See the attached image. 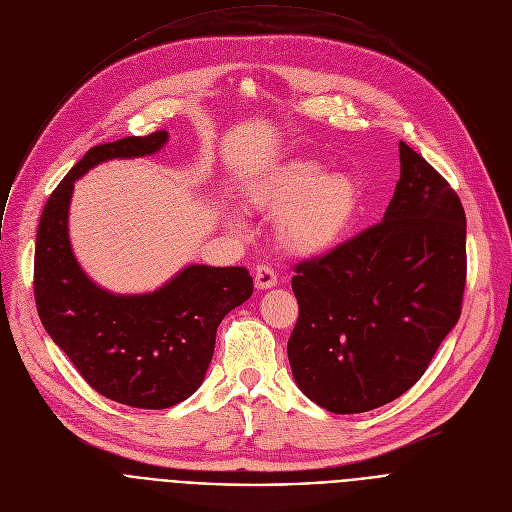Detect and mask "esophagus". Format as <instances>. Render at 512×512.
<instances>
[{
    "instance_id": "obj_1",
    "label": "esophagus",
    "mask_w": 512,
    "mask_h": 512,
    "mask_svg": "<svg viewBox=\"0 0 512 512\" xmlns=\"http://www.w3.org/2000/svg\"><path fill=\"white\" fill-rule=\"evenodd\" d=\"M277 285V275L269 265L255 267V287L257 289H271Z\"/></svg>"
}]
</instances>
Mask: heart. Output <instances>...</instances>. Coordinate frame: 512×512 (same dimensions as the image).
Returning a JSON list of instances; mask_svg holds the SVG:
<instances>
[{
	"mask_svg": "<svg viewBox=\"0 0 512 512\" xmlns=\"http://www.w3.org/2000/svg\"><path fill=\"white\" fill-rule=\"evenodd\" d=\"M245 206L273 214V239L291 257L312 259L332 251L350 231L360 208V186L344 172H318V164L291 160L243 192ZM241 229L243 218L227 214Z\"/></svg>",
	"mask_w": 512,
	"mask_h": 512,
	"instance_id": "1",
	"label": "heart"
}]
</instances>
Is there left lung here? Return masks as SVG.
Wrapping results in <instances>:
<instances>
[{
	"label": "left lung",
	"instance_id": "left-lung-1",
	"mask_svg": "<svg viewBox=\"0 0 512 512\" xmlns=\"http://www.w3.org/2000/svg\"><path fill=\"white\" fill-rule=\"evenodd\" d=\"M383 221L296 265L298 324L287 358L300 391L332 413H364L409 391L458 324L466 214L405 141Z\"/></svg>",
	"mask_w": 512,
	"mask_h": 512
}]
</instances>
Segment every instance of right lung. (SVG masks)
Wrapping results in <instances>:
<instances>
[{
    "instance_id": "obj_1",
    "label": "right lung",
    "mask_w": 512,
    "mask_h": 512,
    "mask_svg": "<svg viewBox=\"0 0 512 512\" xmlns=\"http://www.w3.org/2000/svg\"><path fill=\"white\" fill-rule=\"evenodd\" d=\"M168 131L91 148L50 194L36 235L34 296L48 336L103 397L166 409L204 381L216 328L253 294L245 267L186 265L148 294H113L79 265L68 237L75 182L109 160L160 152Z\"/></svg>"
}]
</instances>
